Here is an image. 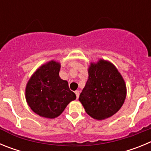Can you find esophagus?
<instances>
[{"label":"esophagus","instance_id":"34e87169","mask_svg":"<svg viewBox=\"0 0 151 151\" xmlns=\"http://www.w3.org/2000/svg\"><path fill=\"white\" fill-rule=\"evenodd\" d=\"M75 93H76V98L78 99V97H79V91H76Z\"/></svg>","mask_w":151,"mask_h":151}]
</instances>
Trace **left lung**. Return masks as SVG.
Listing matches in <instances>:
<instances>
[{
  "mask_svg": "<svg viewBox=\"0 0 151 151\" xmlns=\"http://www.w3.org/2000/svg\"><path fill=\"white\" fill-rule=\"evenodd\" d=\"M126 97V85L116 66L100 60L91 63L88 79L79 95L86 113L92 118L102 120L119 110Z\"/></svg>",
  "mask_w": 151,
  "mask_h": 151,
  "instance_id": "obj_1",
  "label": "left lung"
}]
</instances>
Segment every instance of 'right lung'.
<instances>
[{
    "label": "right lung",
    "instance_id": "add662e5",
    "mask_svg": "<svg viewBox=\"0 0 151 151\" xmlns=\"http://www.w3.org/2000/svg\"><path fill=\"white\" fill-rule=\"evenodd\" d=\"M60 64L51 60L40 66L29 80L26 99L29 107L40 116L54 119L63 112L76 96L67 81L59 76Z\"/></svg>",
    "mask_w": 151,
    "mask_h": 151
}]
</instances>
